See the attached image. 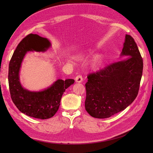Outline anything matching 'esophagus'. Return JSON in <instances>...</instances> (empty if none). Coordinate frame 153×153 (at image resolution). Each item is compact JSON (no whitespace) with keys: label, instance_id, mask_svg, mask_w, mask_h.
Returning <instances> with one entry per match:
<instances>
[{"label":"esophagus","instance_id":"34e87169","mask_svg":"<svg viewBox=\"0 0 153 153\" xmlns=\"http://www.w3.org/2000/svg\"><path fill=\"white\" fill-rule=\"evenodd\" d=\"M82 80H83V78L82 77V76L81 75H78L75 78V81L76 82H79V83H81L82 82Z\"/></svg>","mask_w":153,"mask_h":153}]
</instances>
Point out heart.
<instances>
[{"label": "heart", "mask_w": 153, "mask_h": 153, "mask_svg": "<svg viewBox=\"0 0 153 153\" xmlns=\"http://www.w3.org/2000/svg\"><path fill=\"white\" fill-rule=\"evenodd\" d=\"M102 64H103L102 58L100 57V56H99V57L95 58L94 62H92V68L94 70H97L99 68H100V67L102 66Z\"/></svg>", "instance_id": "1"}]
</instances>
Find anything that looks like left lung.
Instances as JSON below:
<instances>
[{"mask_svg": "<svg viewBox=\"0 0 153 153\" xmlns=\"http://www.w3.org/2000/svg\"><path fill=\"white\" fill-rule=\"evenodd\" d=\"M121 56L126 59L87 76L85 108L94 118H107L123 111L138 94L143 62L137 45L129 35L125 36Z\"/></svg>", "mask_w": 153, "mask_h": 153, "instance_id": "1", "label": "left lung"}]
</instances>
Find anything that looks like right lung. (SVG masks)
I'll list each match as a JSON object with an SVG mask.
<instances>
[{
	"label": "right lung",
	"instance_id": "obj_1",
	"mask_svg": "<svg viewBox=\"0 0 153 153\" xmlns=\"http://www.w3.org/2000/svg\"><path fill=\"white\" fill-rule=\"evenodd\" d=\"M51 46L48 40L36 34L24 38L15 50L9 66V85L11 98L17 108L29 117L42 120L53 117L58 110L63 93L74 79H58L42 91H30L22 87L19 72L22 61L28 51H45Z\"/></svg>",
	"mask_w": 153,
	"mask_h": 153
}]
</instances>
